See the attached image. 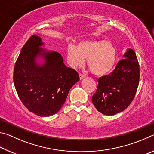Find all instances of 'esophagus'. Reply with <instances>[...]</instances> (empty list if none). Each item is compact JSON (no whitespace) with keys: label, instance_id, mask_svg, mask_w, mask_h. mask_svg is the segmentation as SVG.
I'll return each mask as SVG.
<instances>
[{"label":"esophagus","instance_id":"34e87169","mask_svg":"<svg viewBox=\"0 0 154 154\" xmlns=\"http://www.w3.org/2000/svg\"><path fill=\"white\" fill-rule=\"evenodd\" d=\"M84 77H85V75H82V74H79V79H80L81 80L83 79Z\"/></svg>","mask_w":154,"mask_h":154}]
</instances>
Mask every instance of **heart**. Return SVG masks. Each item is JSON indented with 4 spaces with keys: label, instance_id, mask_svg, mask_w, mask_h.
<instances>
[{
    "label": "heart",
    "instance_id": "b5f03b06",
    "mask_svg": "<svg viewBox=\"0 0 154 154\" xmlns=\"http://www.w3.org/2000/svg\"><path fill=\"white\" fill-rule=\"evenodd\" d=\"M118 51L110 41H82L75 46L70 43L66 49V58L72 69L87 64L91 72L97 76H104L112 71L116 64Z\"/></svg>",
    "mask_w": 154,
    "mask_h": 154
}]
</instances>
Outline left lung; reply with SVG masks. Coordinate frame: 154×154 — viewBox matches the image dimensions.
Here are the masks:
<instances>
[{"label":"left lung","instance_id":"1","mask_svg":"<svg viewBox=\"0 0 154 154\" xmlns=\"http://www.w3.org/2000/svg\"><path fill=\"white\" fill-rule=\"evenodd\" d=\"M114 71L98 79L92 96L96 109L106 116H113L126 109L133 100L139 83V65L136 54L128 49Z\"/></svg>","mask_w":154,"mask_h":154}]
</instances>
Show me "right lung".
I'll use <instances>...</instances> for the list:
<instances>
[{"label":"right lung","instance_id":"add662e5","mask_svg":"<svg viewBox=\"0 0 154 154\" xmlns=\"http://www.w3.org/2000/svg\"><path fill=\"white\" fill-rule=\"evenodd\" d=\"M43 45L36 35L25 43L15 62L14 82L26 107L38 116L48 117L61 109L79 77L65 66L60 54L46 50Z\"/></svg>","mask_w":154,"mask_h":154}]
</instances>
